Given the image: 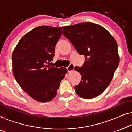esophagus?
Masks as SVG:
<instances>
[{"mask_svg": "<svg viewBox=\"0 0 132 132\" xmlns=\"http://www.w3.org/2000/svg\"><path fill=\"white\" fill-rule=\"evenodd\" d=\"M66 68L68 72H71L74 70V65L73 64H70V65L67 67Z\"/></svg>", "mask_w": 132, "mask_h": 132, "instance_id": "esophagus-1", "label": "esophagus"}]
</instances>
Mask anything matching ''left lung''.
Returning a JSON list of instances; mask_svg holds the SVG:
<instances>
[{"mask_svg": "<svg viewBox=\"0 0 132 132\" xmlns=\"http://www.w3.org/2000/svg\"><path fill=\"white\" fill-rule=\"evenodd\" d=\"M63 34L85 61L82 67H75L82 76L75 85L76 93L90 99L103 93L112 80L119 64L117 44L106 29L93 23L64 26Z\"/></svg>", "mask_w": 132, "mask_h": 132, "instance_id": "obj_1", "label": "left lung"}]
</instances>
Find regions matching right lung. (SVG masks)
Segmentation results:
<instances>
[{
  "label": "right lung",
  "mask_w": 132,
  "mask_h": 132,
  "mask_svg": "<svg viewBox=\"0 0 132 132\" xmlns=\"http://www.w3.org/2000/svg\"><path fill=\"white\" fill-rule=\"evenodd\" d=\"M63 27L42 26L24 35L13 51V74L21 88L35 101L47 102L57 95L68 70L47 64L54 56Z\"/></svg>",
  "instance_id": "right-lung-1"
}]
</instances>
